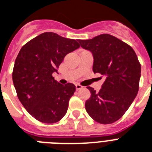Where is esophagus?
<instances>
[{"mask_svg":"<svg viewBox=\"0 0 152 152\" xmlns=\"http://www.w3.org/2000/svg\"><path fill=\"white\" fill-rule=\"evenodd\" d=\"M83 88V86L80 85V84H76V89L77 91L80 90V89H82Z\"/></svg>","mask_w":152,"mask_h":152,"instance_id":"obj_1","label":"esophagus"}]
</instances>
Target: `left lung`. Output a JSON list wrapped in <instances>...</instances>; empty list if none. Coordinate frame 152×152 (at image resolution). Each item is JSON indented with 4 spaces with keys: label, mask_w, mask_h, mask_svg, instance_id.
Listing matches in <instances>:
<instances>
[{
    "label": "left lung",
    "mask_w": 152,
    "mask_h": 152,
    "mask_svg": "<svg viewBox=\"0 0 152 152\" xmlns=\"http://www.w3.org/2000/svg\"><path fill=\"white\" fill-rule=\"evenodd\" d=\"M80 46L92 53L93 72L106 77L99 92L88 87L91 98L85 108L95 121L107 125L119 120L129 108L139 91L141 65L133 49L118 38L102 34Z\"/></svg>",
    "instance_id": "obj_1"
}]
</instances>
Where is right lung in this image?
Wrapping results in <instances>:
<instances>
[{
    "mask_svg": "<svg viewBox=\"0 0 152 152\" xmlns=\"http://www.w3.org/2000/svg\"><path fill=\"white\" fill-rule=\"evenodd\" d=\"M79 47L75 39L45 32L27 42L18 53L13 84L20 102L36 120L51 124L65 115L76 87L70 83L62 85L53 73L64 57Z\"/></svg>",
    "mask_w": 152,
    "mask_h": 152,
    "instance_id": "add662e5",
    "label": "right lung"
}]
</instances>
